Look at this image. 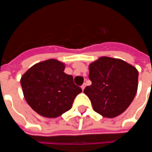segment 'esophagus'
Wrapping results in <instances>:
<instances>
[{"mask_svg":"<svg viewBox=\"0 0 152 152\" xmlns=\"http://www.w3.org/2000/svg\"><path fill=\"white\" fill-rule=\"evenodd\" d=\"M85 88H86V84H83L82 86H81V89H82V90H84Z\"/></svg>","mask_w":152,"mask_h":152,"instance_id":"esophagus-1","label":"esophagus"}]
</instances>
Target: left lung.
<instances>
[{
  "mask_svg": "<svg viewBox=\"0 0 152 152\" xmlns=\"http://www.w3.org/2000/svg\"><path fill=\"white\" fill-rule=\"evenodd\" d=\"M92 85L84 93L89 97L94 111L113 118L126 110L137 90V70L123 60L101 57L89 64Z\"/></svg>",
  "mask_w": 152,
  "mask_h": 152,
  "instance_id": "8db88e82",
  "label": "left lung"
}]
</instances>
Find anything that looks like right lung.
<instances>
[{
    "mask_svg": "<svg viewBox=\"0 0 152 152\" xmlns=\"http://www.w3.org/2000/svg\"><path fill=\"white\" fill-rule=\"evenodd\" d=\"M64 68L62 62L48 59L33 65L21 77L26 101L44 117L56 118L69 111L76 95L82 92Z\"/></svg>",
    "mask_w": 152,
    "mask_h": 152,
    "instance_id": "right-lung-1",
    "label": "right lung"
}]
</instances>
